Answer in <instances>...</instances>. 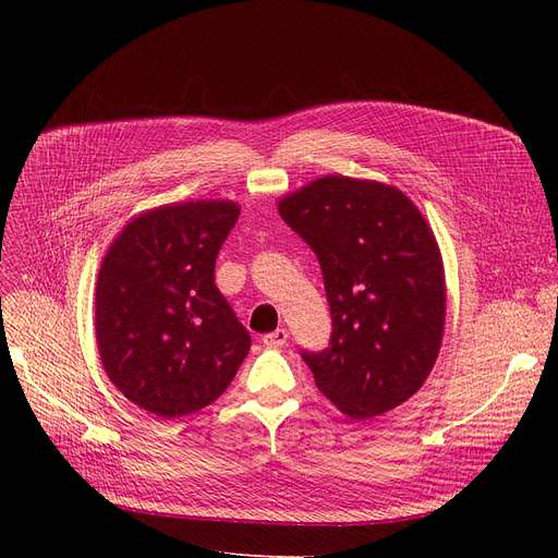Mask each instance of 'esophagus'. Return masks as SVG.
<instances>
[{
    "label": "esophagus",
    "instance_id": "34e87169",
    "mask_svg": "<svg viewBox=\"0 0 558 558\" xmlns=\"http://www.w3.org/2000/svg\"><path fill=\"white\" fill-rule=\"evenodd\" d=\"M287 339H289V332L284 328H278V330L262 337V341H264V345H267V348H280V345L287 343Z\"/></svg>",
    "mask_w": 558,
    "mask_h": 558
}]
</instances>
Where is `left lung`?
<instances>
[{
	"instance_id": "left-lung-1",
	"label": "left lung",
	"mask_w": 558,
	"mask_h": 558,
	"mask_svg": "<svg viewBox=\"0 0 558 558\" xmlns=\"http://www.w3.org/2000/svg\"><path fill=\"white\" fill-rule=\"evenodd\" d=\"M316 253L332 314L324 353L303 360L318 391L355 421L412 398L446 324V276L434 232L398 187L324 175L278 203Z\"/></svg>"
}]
</instances>
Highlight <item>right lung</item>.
<instances>
[{"label":"right lung","instance_id":"right-lung-1","mask_svg":"<svg viewBox=\"0 0 558 558\" xmlns=\"http://www.w3.org/2000/svg\"><path fill=\"white\" fill-rule=\"evenodd\" d=\"M238 217L234 201L160 205L131 219L101 262V364L117 389L158 418L215 402L248 355L251 335L215 284Z\"/></svg>","mask_w":558,"mask_h":558}]
</instances>
